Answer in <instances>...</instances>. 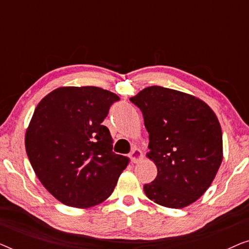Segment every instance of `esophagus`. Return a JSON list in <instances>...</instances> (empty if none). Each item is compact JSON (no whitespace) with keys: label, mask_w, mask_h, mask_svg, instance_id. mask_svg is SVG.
I'll list each match as a JSON object with an SVG mask.
<instances>
[{"label":"esophagus","mask_w":249,"mask_h":249,"mask_svg":"<svg viewBox=\"0 0 249 249\" xmlns=\"http://www.w3.org/2000/svg\"><path fill=\"white\" fill-rule=\"evenodd\" d=\"M142 158H144V154H142V152L138 148L132 149L130 155H129V159H130V161L132 163H138L139 161H142Z\"/></svg>","instance_id":"1"}]
</instances>
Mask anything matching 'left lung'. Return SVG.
<instances>
[{
    "label": "left lung",
    "mask_w": 249,
    "mask_h": 249,
    "mask_svg": "<svg viewBox=\"0 0 249 249\" xmlns=\"http://www.w3.org/2000/svg\"><path fill=\"white\" fill-rule=\"evenodd\" d=\"M149 134L147 156L158 176L144 185L146 196L170 209H182L209 188L222 162V131L203 101L161 86L131 97Z\"/></svg>",
    "instance_id": "8db88e82"
}]
</instances>
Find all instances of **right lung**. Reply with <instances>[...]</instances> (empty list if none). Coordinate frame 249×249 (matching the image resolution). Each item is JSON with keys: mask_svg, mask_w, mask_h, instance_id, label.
<instances>
[{"mask_svg": "<svg viewBox=\"0 0 249 249\" xmlns=\"http://www.w3.org/2000/svg\"><path fill=\"white\" fill-rule=\"evenodd\" d=\"M118 95L100 87H61L46 95L27 129L26 152L43 186L64 205L86 209L113 193L125 156L112 151L102 124Z\"/></svg>", "mask_w": 249, "mask_h": 249, "instance_id": "1", "label": "right lung"}]
</instances>
